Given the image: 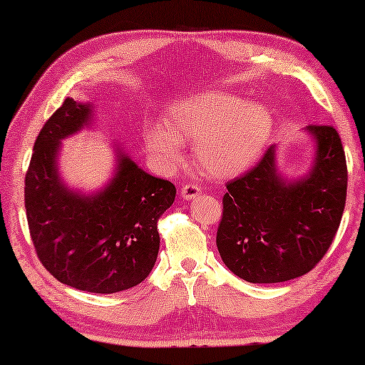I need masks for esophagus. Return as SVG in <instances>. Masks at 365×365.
<instances>
[{
  "instance_id": "1",
  "label": "esophagus",
  "mask_w": 365,
  "mask_h": 365,
  "mask_svg": "<svg viewBox=\"0 0 365 365\" xmlns=\"http://www.w3.org/2000/svg\"><path fill=\"white\" fill-rule=\"evenodd\" d=\"M199 196V187L196 186V184L189 182V184H184V186L181 187V197L182 199H194Z\"/></svg>"
}]
</instances>
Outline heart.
Segmentation results:
<instances>
[{"mask_svg":"<svg viewBox=\"0 0 365 365\" xmlns=\"http://www.w3.org/2000/svg\"><path fill=\"white\" fill-rule=\"evenodd\" d=\"M272 133V116L261 103L222 91H206L169 109L163 126L146 131V146L164 168H176L182 143H194L199 169L214 179L241 174L256 161Z\"/></svg>","mask_w":365,"mask_h":365,"instance_id":"1","label":"heart"}]
</instances>
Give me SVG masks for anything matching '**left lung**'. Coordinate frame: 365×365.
Masks as SVG:
<instances>
[{
    "label": "left lung",
    "instance_id": "8db88e82",
    "mask_svg": "<svg viewBox=\"0 0 365 365\" xmlns=\"http://www.w3.org/2000/svg\"><path fill=\"white\" fill-rule=\"evenodd\" d=\"M316 163L301 181L286 182L276 148L227 182L216 244L222 262L254 284L284 282L317 266L331 247L347 196L346 154L332 126L311 124Z\"/></svg>",
    "mask_w": 365,
    "mask_h": 365
}]
</instances>
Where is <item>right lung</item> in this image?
Listing matches in <instances>:
<instances>
[{"label":"right lung","mask_w":365,"mask_h":365,"mask_svg":"<svg viewBox=\"0 0 365 365\" xmlns=\"http://www.w3.org/2000/svg\"><path fill=\"white\" fill-rule=\"evenodd\" d=\"M91 104L64 99L39 131L24 178V207L36 256L59 282L113 294L138 286L159 251L158 221L173 206L171 181L118 151L116 174L94 196L73 192L58 173L61 139L91 123Z\"/></svg>","instance_id":"add662e5"}]
</instances>
